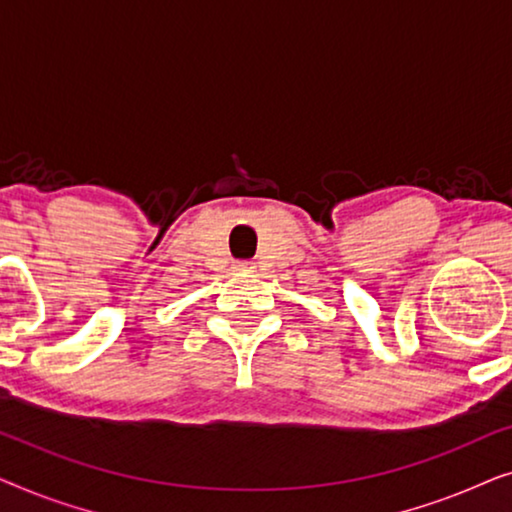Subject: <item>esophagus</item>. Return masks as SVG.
Returning a JSON list of instances; mask_svg holds the SVG:
<instances>
[{"label": "esophagus", "mask_w": 512, "mask_h": 512, "mask_svg": "<svg viewBox=\"0 0 512 512\" xmlns=\"http://www.w3.org/2000/svg\"><path fill=\"white\" fill-rule=\"evenodd\" d=\"M235 270H237V272H254V263H249V261H237V263H235Z\"/></svg>", "instance_id": "1"}]
</instances>
